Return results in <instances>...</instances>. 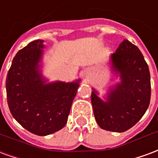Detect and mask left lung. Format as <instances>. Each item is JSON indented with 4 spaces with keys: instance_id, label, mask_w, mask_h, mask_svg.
I'll return each instance as SVG.
<instances>
[{
    "instance_id": "8db88e82",
    "label": "left lung",
    "mask_w": 158,
    "mask_h": 158,
    "mask_svg": "<svg viewBox=\"0 0 158 158\" xmlns=\"http://www.w3.org/2000/svg\"><path fill=\"white\" fill-rule=\"evenodd\" d=\"M111 67L120 77V83L109 89L105 102L93 89V111L102 129L124 132L142 118L149 106V68L139 48L128 40H123L111 56Z\"/></svg>"
}]
</instances>
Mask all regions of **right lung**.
<instances>
[{
	"label": "right lung",
	"instance_id": "add662e5",
	"mask_svg": "<svg viewBox=\"0 0 158 158\" xmlns=\"http://www.w3.org/2000/svg\"><path fill=\"white\" fill-rule=\"evenodd\" d=\"M44 40L21 49L12 60L6 81L9 109L29 132L45 136L62 129L68 121L80 79L45 84L39 63Z\"/></svg>",
	"mask_w": 158,
	"mask_h": 158
}]
</instances>
